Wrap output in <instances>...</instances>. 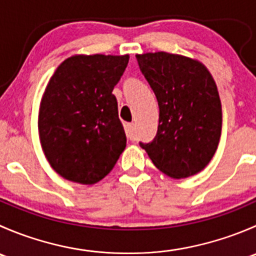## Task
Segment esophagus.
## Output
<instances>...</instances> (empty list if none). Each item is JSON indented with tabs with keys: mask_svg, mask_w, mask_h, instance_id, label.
I'll return each mask as SVG.
<instances>
[{
	"mask_svg": "<svg viewBox=\"0 0 256 256\" xmlns=\"http://www.w3.org/2000/svg\"><path fill=\"white\" fill-rule=\"evenodd\" d=\"M126 136H128L130 140H135L136 138V125L135 124H128L125 128Z\"/></svg>",
	"mask_w": 256,
	"mask_h": 256,
	"instance_id": "esophagus-1",
	"label": "esophagus"
}]
</instances>
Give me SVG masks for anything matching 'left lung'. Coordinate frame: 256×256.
Returning <instances> with one entry per match:
<instances>
[{
	"instance_id": "obj_1",
	"label": "left lung",
	"mask_w": 256,
	"mask_h": 256,
	"mask_svg": "<svg viewBox=\"0 0 256 256\" xmlns=\"http://www.w3.org/2000/svg\"><path fill=\"white\" fill-rule=\"evenodd\" d=\"M136 59L160 108L156 136L138 144L167 176L198 174L213 157L222 134V104L210 73L200 62L166 52Z\"/></svg>"
}]
</instances>
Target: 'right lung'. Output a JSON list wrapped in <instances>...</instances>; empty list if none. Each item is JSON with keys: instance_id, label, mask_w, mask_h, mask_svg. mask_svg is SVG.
Instances as JSON below:
<instances>
[{"instance_id": "1", "label": "right lung", "mask_w": 256, "mask_h": 256, "mask_svg": "<svg viewBox=\"0 0 256 256\" xmlns=\"http://www.w3.org/2000/svg\"><path fill=\"white\" fill-rule=\"evenodd\" d=\"M128 63V56H76L49 80L38 128L48 162L66 180L99 182L125 150L112 90Z\"/></svg>"}]
</instances>
